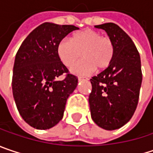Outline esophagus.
Returning a JSON list of instances; mask_svg holds the SVG:
<instances>
[{
  "instance_id": "34e87169",
  "label": "esophagus",
  "mask_w": 153,
  "mask_h": 153,
  "mask_svg": "<svg viewBox=\"0 0 153 153\" xmlns=\"http://www.w3.org/2000/svg\"><path fill=\"white\" fill-rule=\"evenodd\" d=\"M78 80L79 81H87L88 78L87 77H84V76H78Z\"/></svg>"
}]
</instances>
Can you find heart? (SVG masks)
Returning <instances> with one entry per match:
<instances>
[{"instance_id":"1","label":"heart","mask_w":153,"mask_h":153,"mask_svg":"<svg viewBox=\"0 0 153 153\" xmlns=\"http://www.w3.org/2000/svg\"><path fill=\"white\" fill-rule=\"evenodd\" d=\"M76 62L71 71L78 75H89L98 70L107 69L112 62L115 46L112 40L103 36L93 29H84L72 36L71 39L64 38L58 43L57 55L62 63L68 67Z\"/></svg>"}]
</instances>
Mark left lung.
<instances>
[{"mask_svg":"<svg viewBox=\"0 0 153 153\" xmlns=\"http://www.w3.org/2000/svg\"><path fill=\"white\" fill-rule=\"evenodd\" d=\"M106 31L115 46L111 65L91 79L89 97L93 121L108 131L118 129L133 116L142 83L140 56L134 42L117 24L96 25Z\"/></svg>","mask_w":153,"mask_h":153,"instance_id":"1","label":"left lung"}]
</instances>
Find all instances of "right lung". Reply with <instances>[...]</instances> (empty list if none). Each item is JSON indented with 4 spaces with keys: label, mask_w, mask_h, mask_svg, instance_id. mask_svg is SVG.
<instances>
[{
    "label": "right lung",
    "mask_w": 153,
    "mask_h": 153,
    "mask_svg": "<svg viewBox=\"0 0 153 153\" xmlns=\"http://www.w3.org/2000/svg\"><path fill=\"white\" fill-rule=\"evenodd\" d=\"M73 25L44 22L22 43L16 56L12 90L17 109L30 126L47 130L63 117L68 97L77 86V77L69 73L57 55V46ZM62 74L65 78L56 80Z\"/></svg>",
    "instance_id": "add662e5"
}]
</instances>
